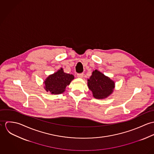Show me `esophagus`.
Segmentation results:
<instances>
[{"instance_id":"esophagus-1","label":"esophagus","mask_w":154,"mask_h":154,"mask_svg":"<svg viewBox=\"0 0 154 154\" xmlns=\"http://www.w3.org/2000/svg\"><path fill=\"white\" fill-rule=\"evenodd\" d=\"M83 76H84V73H78L77 75V77L79 78H82Z\"/></svg>"}]
</instances>
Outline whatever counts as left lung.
I'll return each mask as SVG.
<instances>
[{
	"label": "left lung",
	"mask_w": 154,
	"mask_h": 154,
	"mask_svg": "<svg viewBox=\"0 0 154 154\" xmlns=\"http://www.w3.org/2000/svg\"><path fill=\"white\" fill-rule=\"evenodd\" d=\"M115 84L110 78L103 73L95 70L88 79L89 89L92 91V95L97 99H104L113 92Z\"/></svg>",
	"instance_id": "left-lung-1"
}]
</instances>
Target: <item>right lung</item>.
<instances>
[{"label": "right lung", "mask_w": 154, "mask_h": 154, "mask_svg": "<svg viewBox=\"0 0 154 154\" xmlns=\"http://www.w3.org/2000/svg\"><path fill=\"white\" fill-rule=\"evenodd\" d=\"M73 79V75L65 73L61 68L46 78L44 82V89L52 94H60L65 92L66 87Z\"/></svg>", "instance_id": "add662e5"}]
</instances>
